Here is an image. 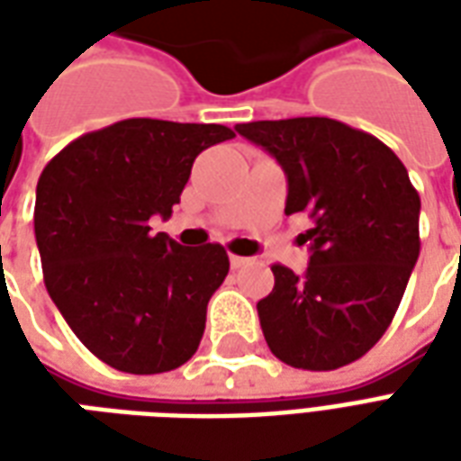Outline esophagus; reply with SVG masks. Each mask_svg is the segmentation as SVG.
<instances>
[{
    "instance_id": "esophagus-1",
    "label": "esophagus",
    "mask_w": 461,
    "mask_h": 461,
    "mask_svg": "<svg viewBox=\"0 0 461 461\" xmlns=\"http://www.w3.org/2000/svg\"><path fill=\"white\" fill-rule=\"evenodd\" d=\"M251 259H247V257H237V254H231L230 257V264H231V269H241V267H247Z\"/></svg>"
}]
</instances>
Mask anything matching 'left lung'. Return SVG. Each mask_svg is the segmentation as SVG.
<instances>
[{
	"instance_id": "1",
	"label": "left lung",
	"mask_w": 461,
	"mask_h": 461,
	"mask_svg": "<svg viewBox=\"0 0 461 461\" xmlns=\"http://www.w3.org/2000/svg\"><path fill=\"white\" fill-rule=\"evenodd\" d=\"M286 172V214L313 220L309 269L274 264L257 303L271 353L286 366L336 370L383 339L420 257V194L395 152L333 118L237 125Z\"/></svg>"
}]
</instances>
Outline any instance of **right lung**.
Wrapping results in <instances>:
<instances>
[{
  "label": "right lung",
  "instance_id": "1",
  "mask_svg": "<svg viewBox=\"0 0 461 461\" xmlns=\"http://www.w3.org/2000/svg\"><path fill=\"white\" fill-rule=\"evenodd\" d=\"M230 138L217 122L128 118L68 142L39 177L46 291L78 340L115 370L167 373L200 346L230 257L220 244L182 247L152 234L150 220L170 217L194 158Z\"/></svg>",
  "mask_w": 461,
  "mask_h": 461
}]
</instances>
